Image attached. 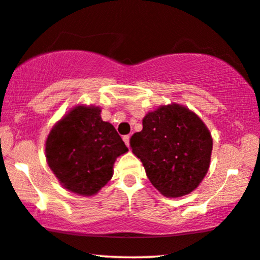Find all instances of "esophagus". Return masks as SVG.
Segmentation results:
<instances>
[{
	"instance_id": "1",
	"label": "esophagus",
	"mask_w": 260,
	"mask_h": 260,
	"mask_svg": "<svg viewBox=\"0 0 260 260\" xmlns=\"http://www.w3.org/2000/svg\"><path fill=\"white\" fill-rule=\"evenodd\" d=\"M129 139H131L129 135H125V137H123V141H125L127 147H129Z\"/></svg>"
}]
</instances>
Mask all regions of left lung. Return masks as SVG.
Returning <instances> with one entry per match:
<instances>
[{
    "instance_id": "obj_1",
    "label": "left lung",
    "mask_w": 260,
    "mask_h": 260,
    "mask_svg": "<svg viewBox=\"0 0 260 260\" xmlns=\"http://www.w3.org/2000/svg\"><path fill=\"white\" fill-rule=\"evenodd\" d=\"M131 147L152 185L167 198H179L194 191L206 175L213 139L194 112L170 104L145 115Z\"/></svg>"
}]
</instances>
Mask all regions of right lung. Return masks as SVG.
Returning <instances> with one entry per match:
<instances>
[{
	"label": "right lung",
	"instance_id": "add662e5",
	"mask_svg": "<svg viewBox=\"0 0 260 260\" xmlns=\"http://www.w3.org/2000/svg\"><path fill=\"white\" fill-rule=\"evenodd\" d=\"M100 114L96 106H75L53 126L45 144L47 164L62 187L82 197L96 194L112 179L116 158L128 152Z\"/></svg>",
	"mask_w": 260,
	"mask_h": 260
}]
</instances>
